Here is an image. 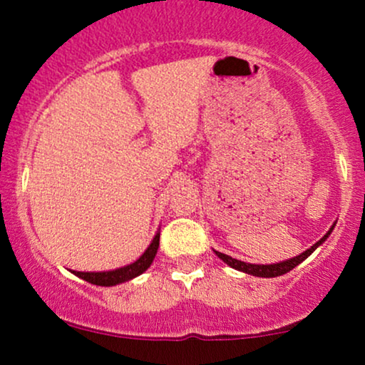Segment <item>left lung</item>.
I'll return each mask as SVG.
<instances>
[{
  "label": "left lung",
  "instance_id": "8db88e82",
  "mask_svg": "<svg viewBox=\"0 0 365 365\" xmlns=\"http://www.w3.org/2000/svg\"><path fill=\"white\" fill-rule=\"evenodd\" d=\"M334 225H336V221L331 225L328 233H326V235L322 237L319 242H316L312 247H309V249L304 250L302 254L295 255V257H292V259H287V261H279V262H273V264H250V262L238 261V259L230 257V255H226L223 252H217V250H215V254L221 259V261L228 264L230 267H233V269H237V271H242V273L257 276V278H274V276H282L284 273H288V271H292L293 267L299 266L300 262H304L305 259H307L309 255H311L314 250L317 249V247L324 244L326 238H328L331 235V232L334 230Z\"/></svg>",
  "mask_w": 365,
  "mask_h": 365
}]
</instances>
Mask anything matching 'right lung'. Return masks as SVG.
<instances>
[{
  "mask_svg": "<svg viewBox=\"0 0 365 365\" xmlns=\"http://www.w3.org/2000/svg\"><path fill=\"white\" fill-rule=\"evenodd\" d=\"M158 247H159V232L154 235L153 242H150V245L145 249V252L142 254L135 262L128 264V266L118 267V269H111V271H98V273H94V271H92V273H89V271H87V273L86 271H72V273L75 276H78V278L86 279V282L98 284V287H115V284L125 283L128 282V279L137 278V276L144 273L150 264H153L154 257H156Z\"/></svg>",
  "mask_w": 365,
  "mask_h": 365,
  "instance_id": "right-lung-1",
  "label": "right lung"
}]
</instances>
